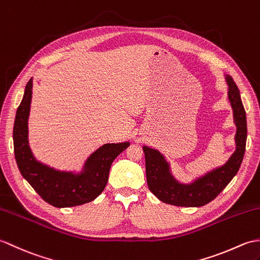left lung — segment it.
Returning a JSON list of instances; mask_svg holds the SVG:
<instances>
[{
	"mask_svg": "<svg viewBox=\"0 0 260 260\" xmlns=\"http://www.w3.org/2000/svg\"><path fill=\"white\" fill-rule=\"evenodd\" d=\"M224 79L228 85V100L233 108L236 125V149L226 164L197 177L191 182H180L172 175L170 164L159 150L148 146L142 147L146 158L148 187L165 204L178 207L205 206L215 199L237 175L246 150L247 120L239 89L228 74H224Z\"/></svg>",
	"mask_w": 260,
	"mask_h": 260,
	"instance_id": "obj_1",
	"label": "left lung"
}]
</instances>
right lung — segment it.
Listing matches in <instances>:
<instances>
[{"label": "right lung", "instance_id": "1", "mask_svg": "<svg viewBox=\"0 0 260 260\" xmlns=\"http://www.w3.org/2000/svg\"><path fill=\"white\" fill-rule=\"evenodd\" d=\"M32 88L33 79H30L16 110L13 128L14 155L21 175L40 197L56 208L90 203L105 190L113 160L130 142L106 143L98 148L86 158L79 172L59 170L41 162L34 157L28 145Z\"/></svg>", "mask_w": 260, "mask_h": 260}]
</instances>
